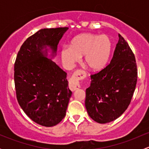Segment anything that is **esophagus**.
Masks as SVG:
<instances>
[{
  "label": "esophagus",
  "instance_id": "obj_1",
  "mask_svg": "<svg viewBox=\"0 0 149 149\" xmlns=\"http://www.w3.org/2000/svg\"><path fill=\"white\" fill-rule=\"evenodd\" d=\"M81 71L79 73H75L73 76L72 79H70V84H69V88L71 91H76V90L79 89L80 88V85H79V80H80L81 77Z\"/></svg>",
  "mask_w": 149,
  "mask_h": 149
}]
</instances>
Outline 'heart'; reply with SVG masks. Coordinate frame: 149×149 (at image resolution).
Segmentation results:
<instances>
[{"label": "heart", "mask_w": 149, "mask_h": 149, "mask_svg": "<svg viewBox=\"0 0 149 149\" xmlns=\"http://www.w3.org/2000/svg\"><path fill=\"white\" fill-rule=\"evenodd\" d=\"M112 49L108 36L83 33L73 37L70 46L61 50V58L66 67L71 68L84 56V64L88 69L98 70L106 65Z\"/></svg>", "instance_id": "heart-1"}]
</instances>
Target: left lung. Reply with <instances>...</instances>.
<instances>
[{"label":"left lung","instance_id":"obj_1","mask_svg":"<svg viewBox=\"0 0 149 149\" xmlns=\"http://www.w3.org/2000/svg\"><path fill=\"white\" fill-rule=\"evenodd\" d=\"M110 63L91 76L86 90L85 106L90 118L97 123L112 122L127 109L136 89L138 78L134 54L119 34Z\"/></svg>","mask_w":149,"mask_h":149}]
</instances>
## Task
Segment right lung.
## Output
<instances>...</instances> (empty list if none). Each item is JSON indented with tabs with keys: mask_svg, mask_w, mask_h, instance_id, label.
Returning <instances> with one entry per match:
<instances>
[{
	"mask_svg": "<svg viewBox=\"0 0 149 149\" xmlns=\"http://www.w3.org/2000/svg\"><path fill=\"white\" fill-rule=\"evenodd\" d=\"M68 27L42 29L26 39L16 56V98L29 118L45 127L56 125L65 116L72 91L67 73L52 58ZM51 52L48 58V52Z\"/></svg>",
	"mask_w": 149,
	"mask_h": 149,
	"instance_id": "obj_1",
	"label": "right lung"
}]
</instances>
